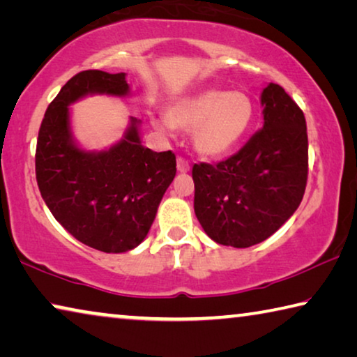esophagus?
<instances>
[{
	"mask_svg": "<svg viewBox=\"0 0 357 357\" xmlns=\"http://www.w3.org/2000/svg\"><path fill=\"white\" fill-rule=\"evenodd\" d=\"M177 171L182 172V174L188 172V171H190V162H188V160H185V158L178 156V158H177Z\"/></svg>",
	"mask_w": 357,
	"mask_h": 357,
	"instance_id": "1",
	"label": "esophagus"
}]
</instances>
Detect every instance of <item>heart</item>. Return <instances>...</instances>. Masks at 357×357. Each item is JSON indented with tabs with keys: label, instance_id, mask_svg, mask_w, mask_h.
I'll list each match as a JSON object with an SVG mask.
<instances>
[{
	"label": "heart",
	"instance_id": "obj_1",
	"mask_svg": "<svg viewBox=\"0 0 357 357\" xmlns=\"http://www.w3.org/2000/svg\"><path fill=\"white\" fill-rule=\"evenodd\" d=\"M169 125L192 130V144L204 156L218 158L236 149L247 136L255 119V106L245 91L208 89L183 98L167 109ZM166 131V121H155Z\"/></svg>",
	"mask_w": 357,
	"mask_h": 357
}]
</instances>
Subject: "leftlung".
Listing matches in <instances>:
<instances>
[{"instance_id": "1", "label": "left lung", "mask_w": 357, "mask_h": 357, "mask_svg": "<svg viewBox=\"0 0 357 357\" xmlns=\"http://www.w3.org/2000/svg\"><path fill=\"white\" fill-rule=\"evenodd\" d=\"M264 125L217 165L192 166L195 213L207 236L247 248L278 231L303 197L308 175L305 116L288 93L268 84L261 95Z\"/></svg>"}]
</instances>
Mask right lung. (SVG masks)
<instances>
[{"instance_id": "right-lung-1", "label": "right lung", "mask_w": 357, "mask_h": 357, "mask_svg": "<svg viewBox=\"0 0 357 357\" xmlns=\"http://www.w3.org/2000/svg\"><path fill=\"white\" fill-rule=\"evenodd\" d=\"M96 93L126 96V74L90 69L66 82L39 128L36 180L47 207L71 236L104 253H125L149 234L177 172L175 155L144 147L140 121L134 116L123 139L110 149H79L73 139L69 106Z\"/></svg>"}]
</instances>
